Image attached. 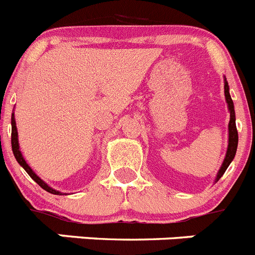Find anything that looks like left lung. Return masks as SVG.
<instances>
[{"label":"left lung","mask_w":255,"mask_h":255,"mask_svg":"<svg viewBox=\"0 0 255 255\" xmlns=\"http://www.w3.org/2000/svg\"><path fill=\"white\" fill-rule=\"evenodd\" d=\"M225 82V100H226L227 108H229L230 112V123H229V145H227L226 155H225V159L221 164L220 170L217 172V176H216L215 182H217L218 180L222 177V175L225 173V171L227 170V167L230 166V163L233 162V159L235 158L236 149H238V130H236V117H235V108H234V102L231 100V96H230V88L229 83H227L226 78L224 79Z\"/></svg>","instance_id":"8db88e82"}]
</instances>
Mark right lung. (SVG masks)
Returning <instances> with one entry per match:
<instances>
[{"mask_svg": "<svg viewBox=\"0 0 255 255\" xmlns=\"http://www.w3.org/2000/svg\"><path fill=\"white\" fill-rule=\"evenodd\" d=\"M11 147H12V152H13V155H15V158H16L17 163L21 166L24 170L28 172L29 176L31 177V179L34 180L35 182H37L38 185L40 186L42 189H44L46 191H48V193H51V194H55V195H64L66 194V193H61V191L56 190V189L51 188V186L47 184V182H44L43 180L40 179L39 176H38L37 173L34 172V171L31 170V167L29 166L28 163H26V161L24 159V157H22V153L20 152V145H19V136H17V128H16V121H15V116H13V112L12 115H11Z\"/></svg>", "mask_w": 255, "mask_h": 255, "instance_id": "obj_1", "label": "right lung"}]
</instances>
